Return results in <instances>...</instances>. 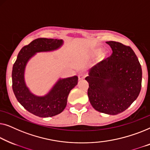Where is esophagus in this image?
Instances as JSON below:
<instances>
[{"instance_id": "1", "label": "esophagus", "mask_w": 150, "mask_h": 150, "mask_svg": "<svg viewBox=\"0 0 150 150\" xmlns=\"http://www.w3.org/2000/svg\"><path fill=\"white\" fill-rule=\"evenodd\" d=\"M85 77H86V75L84 74V73H79V74L78 75V78H79V80L83 79Z\"/></svg>"}]
</instances>
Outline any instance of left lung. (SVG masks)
<instances>
[{
    "mask_svg": "<svg viewBox=\"0 0 150 150\" xmlns=\"http://www.w3.org/2000/svg\"><path fill=\"white\" fill-rule=\"evenodd\" d=\"M113 53L92 67L85 79L88 96L99 112L117 115L137 98L141 88L142 69L133 50L116 41H107Z\"/></svg>",
    "mask_w": 150,
    "mask_h": 150,
    "instance_id": "left-lung-1",
    "label": "left lung"
}]
</instances>
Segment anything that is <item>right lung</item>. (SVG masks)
<instances>
[{"instance_id":"obj_1","label":"right lung","mask_w":150,"mask_h":150,"mask_svg":"<svg viewBox=\"0 0 150 150\" xmlns=\"http://www.w3.org/2000/svg\"><path fill=\"white\" fill-rule=\"evenodd\" d=\"M62 39L39 38L22 48L13 66L12 88L17 100L27 111L41 117H52L65 109L71 90L77 86V76L60 78L44 96L31 92L25 81V70L28 61L39 52H53L62 47Z\"/></svg>"}]
</instances>
